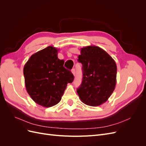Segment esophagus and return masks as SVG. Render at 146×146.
<instances>
[{"instance_id": "esophagus-1", "label": "esophagus", "mask_w": 146, "mask_h": 146, "mask_svg": "<svg viewBox=\"0 0 146 146\" xmlns=\"http://www.w3.org/2000/svg\"><path fill=\"white\" fill-rule=\"evenodd\" d=\"M71 72H72V73L73 74V75H74V76H75V74H76V70H75V69H74V68L72 69V70H71Z\"/></svg>"}]
</instances>
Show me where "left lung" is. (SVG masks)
Wrapping results in <instances>:
<instances>
[{
    "mask_svg": "<svg viewBox=\"0 0 146 146\" xmlns=\"http://www.w3.org/2000/svg\"><path fill=\"white\" fill-rule=\"evenodd\" d=\"M78 61L83 66L82 82L77 90L80 100L92 107L105 103L116 86L115 61L102 48L95 46L82 48Z\"/></svg>",
    "mask_w": 146,
    "mask_h": 146,
    "instance_id": "8db88e82",
    "label": "left lung"
}]
</instances>
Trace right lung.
<instances>
[{
	"instance_id": "1",
	"label": "right lung",
	"mask_w": 146,
	"mask_h": 146,
	"mask_svg": "<svg viewBox=\"0 0 146 146\" xmlns=\"http://www.w3.org/2000/svg\"><path fill=\"white\" fill-rule=\"evenodd\" d=\"M58 49L48 46L30 56L24 67L25 85L34 101L44 107H50L61 99L67 84L74 76L63 67L64 61L58 58Z\"/></svg>"
}]
</instances>
